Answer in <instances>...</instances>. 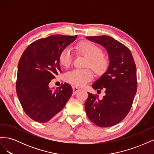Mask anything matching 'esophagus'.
Returning a JSON list of instances; mask_svg holds the SVG:
<instances>
[{
	"label": "esophagus",
	"mask_w": 154,
	"mask_h": 154,
	"mask_svg": "<svg viewBox=\"0 0 154 154\" xmlns=\"http://www.w3.org/2000/svg\"><path fill=\"white\" fill-rule=\"evenodd\" d=\"M72 90H73V94H75L79 90H80V88H79L77 87L73 86V87H72Z\"/></svg>",
	"instance_id": "34e87169"
}]
</instances>
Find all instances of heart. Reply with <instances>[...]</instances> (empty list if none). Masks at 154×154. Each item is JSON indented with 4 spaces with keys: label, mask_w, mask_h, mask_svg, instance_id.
I'll list each match as a JSON object with an SVG mask.
<instances>
[{
    "label": "heart",
    "mask_w": 154,
    "mask_h": 154,
    "mask_svg": "<svg viewBox=\"0 0 154 154\" xmlns=\"http://www.w3.org/2000/svg\"><path fill=\"white\" fill-rule=\"evenodd\" d=\"M77 50L88 58L87 67H91L98 74H102L106 71L108 67V61L102 55L103 51L98 46L89 42H83L78 44ZM58 60L62 67H69L72 60L71 50L68 48L63 49L60 53ZM94 74L89 69H74L65 74V80L67 82L78 87L85 85L92 80Z\"/></svg>",
    "instance_id": "obj_1"
}]
</instances>
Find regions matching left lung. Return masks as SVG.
Returning a JSON list of instances; mask_svg holds the SVG:
<instances>
[{
  "label": "left lung",
  "instance_id": "1",
  "mask_svg": "<svg viewBox=\"0 0 154 154\" xmlns=\"http://www.w3.org/2000/svg\"><path fill=\"white\" fill-rule=\"evenodd\" d=\"M87 39L106 49L109 63L105 72L92 85L94 89L105 88V96L99 100L88 92L86 114L91 122L100 127L119 123L127 116L137 91V73L129 49L110 36H87Z\"/></svg>",
  "mask_w": 154,
  "mask_h": 154
}]
</instances>
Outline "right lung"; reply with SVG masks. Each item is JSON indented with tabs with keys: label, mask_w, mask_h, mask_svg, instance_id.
<instances>
[{
	"label": "right lung",
	"mask_w": 154,
	"mask_h": 154,
	"mask_svg": "<svg viewBox=\"0 0 154 154\" xmlns=\"http://www.w3.org/2000/svg\"><path fill=\"white\" fill-rule=\"evenodd\" d=\"M77 35H51L31 44L18 65L17 94L26 114L35 122L46 123L61 111L72 94L64 83L57 89L49 83L60 71L59 55Z\"/></svg>",
	"instance_id": "1"
}]
</instances>
